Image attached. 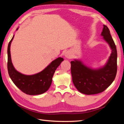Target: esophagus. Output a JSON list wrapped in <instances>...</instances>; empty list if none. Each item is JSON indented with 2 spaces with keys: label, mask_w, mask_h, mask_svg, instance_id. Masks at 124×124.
<instances>
[{
  "label": "esophagus",
  "mask_w": 124,
  "mask_h": 124,
  "mask_svg": "<svg viewBox=\"0 0 124 124\" xmlns=\"http://www.w3.org/2000/svg\"><path fill=\"white\" fill-rule=\"evenodd\" d=\"M64 56L65 58H67V59H70V58H71L72 55L70 51H66L64 53Z\"/></svg>",
  "instance_id": "34e87169"
}]
</instances>
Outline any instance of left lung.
Masks as SVG:
<instances>
[{
	"label": "left lung",
	"mask_w": 124,
	"mask_h": 124,
	"mask_svg": "<svg viewBox=\"0 0 124 124\" xmlns=\"http://www.w3.org/2000/svg\"><path fill=\"white\" fill-rule=\"evenodd\" d=\"M101 36L111 50V54L103 66L92 68L87 66L80 60L75 59L71 61L73 83L77 90L84 94H95L103 92L112 83L116 76V46L106 25H103Z\"/></svg>",
	"instance_id": "1"
}]
</instances>
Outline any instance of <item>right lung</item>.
Here are the masks:
<instances>
[{
  "instance_id": "obj_1",
  "label": "right lung",
  "mask_w": 124,
  "mask_h": 124,
  "mask_svg": "<svg viewBox=\"0 0 124 124\" xmlns=\"http://www.w3.org/2000/svg\"><path fill=\"white\" fill-rule=\"evenodd\" d=\"M18 28L16 30H18ZM14 37L13 36L8 45L7 68L9 77L15 85L23 93L30 95L44 93L49 88L52 78L57 67L64 59L59 57L53 60L41 71L33 75H27L18 72L13 65L10 55V45Z\"/></svg>"
}]
</instances>
